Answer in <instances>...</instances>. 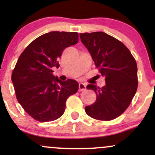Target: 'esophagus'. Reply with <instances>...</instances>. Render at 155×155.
Listing matches in <instances>:
<instances>
[{"label":"esophagus","instance_id":"1","mask_svg":"<svg viewBox=\"0 0 155 155\" xmlns=\"http://www.w3.org/2000/svg\"><path fill=\"white\" fill-rule=\"evenodd\" d=\"M86 90V85L83 83H79V91H84Z\"/></svg>","mask_w":155,"mask_h":155}]
</instances>
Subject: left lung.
<instances>
[{
    "label": "left lung",
    "instance_id": "obj_1",
    "mask_svg": "<svg viewBox=\"0 0 155 155\" xmlns=\"http://www.w3.org/2000/svg\"><path fill=\"white\" fill-rule=\"evenodd\" d=\"M106 84L98 87L88 84L96 93L95 102L85 107L87 114L98 120L108 121L127 109L138 88V68L130 51L122 42L104 32L79 34Z\"/></svg>",
    "mask_w": 155,
    "mask_h": 155
}]
</instances>
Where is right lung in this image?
I'll return each instance as SVG.
<instances>
[{"instance_id":"obj_1","label":"right lung","mask_w":155,"mask_h":155,"mask_svg":"<svg viewBox=\"0 0 155 155\" xmlns=\"http://www.w3.org/2000/svg\"><path fill=\"white\" fill-rule=\"evenodd\" d=\"M78 40L75 32L51 31L35 39L19 56L12 81L17 101L34 120L45 122L60 118L68 97L78 91L76 80L63 81L52 74L64 49Z\"/></svg>"}]
</instances>
